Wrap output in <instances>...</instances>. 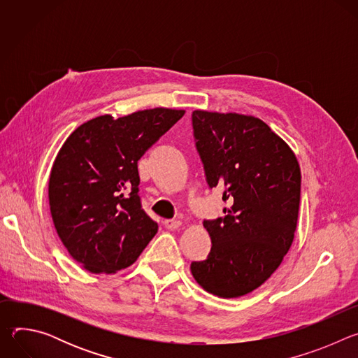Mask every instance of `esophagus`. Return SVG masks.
Returning <instances> with one entry per match:
<instances>
[{
  "label": "esophagus",
  "instance_id": "esophagus-1",
  "mask_svg": "<svg viewBox=\"0 0 358 358\" xmlns=\"http://www.w3.org/2000/svg\"><path fill=\"white\" fill-rule=\"evenodd\" d=\"M164 225H166L167 229H177V228L181 227V221H178V220H166Z\"/></svg>",
  "mask_w": 358,
  "mask_h": 358
}]
</instances>
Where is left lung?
<instances>
[{
    "instance_id": "1",
    "label": "left lung",
    "mask_w": 358,
    "mask_h": 358,
    "mask_svg": "<svg viewBox=\"0 0 358 358\" xmlns=\"http://www.w3.org/2000/svg\"><path fill=\"white\" fill-rule=\"evenodd\" d=\"M192 129L208 187H222L232 207L224 218L203 221L213 248L206 261L191 264V273L215 296L239 297L271 278L293 242L300 167L258 117L194 110Z\"/></svg>"
}]
</instances>
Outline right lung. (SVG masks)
<instances>
[{
  "mask_svg": "<svg viewBox=\"0 0 358 358\" xmlns=\"http://www.w3.org/2000/svg\"><path fill=\"white\" fill-rule=\"evenodd\" d=\"M184 110L156 108L79 126L59 150L49 177V207L71 257L92 273L136 262L159 231L141 208L137 162Z\"/></svg>",
  "mask_w": 358,
  "mask_h": 358,
  "instance_id": "obj_1",
  "label": "right lung"
}]
</instances>
